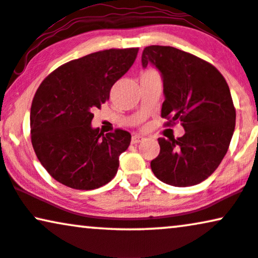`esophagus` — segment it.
I'll use <instances>...</instances> for the list:
<instances>
[{"instance_id": "esophagus-1", "label": "esophagus", "mask_w": 258, "mask_h": 258, "mask_svg": "<svg viewBox=\"0 0 258 258\" xmlns=\"http://www.w3.org/2000/svg\"><path fill=\"white\" fill-rule=\"evenodd\" d=\"M143 139H144V138H143L142 136H139V135H136V136H133V137H132L131 142H132V144H138V143L142 142Z\"/></svg>"}]
</instances>
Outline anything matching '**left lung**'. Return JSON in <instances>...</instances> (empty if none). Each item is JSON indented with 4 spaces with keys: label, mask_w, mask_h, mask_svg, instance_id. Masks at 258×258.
Segmentation results:
<instances>
[{
    "label": "left lung",
    "mask_w": 258,
    "mask_h": 258,
    "mask_svg": "<svg viewBox=\"0 0 258 258\" xmlns=\"http://www.w3.org/2000/svg\"><path fill=\"white\" fill-rule=\"evenodd\" d=\"M148 64L162 75V118L169 120L167 125L181 121L185 131L177 139H158L153 174L175 187L200 183L219 167L233 136L236 109L230 88L213 65L178 48L145 47L143 68Z\"/></svg>",
    "instance_id": "8db88e82"
}]
</instances>
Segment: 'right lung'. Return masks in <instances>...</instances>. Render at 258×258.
<instances>
[{"label": "right lung", "instance_id": "obj_1", "mask_svg": "<svg viewBox=\"0 0 258 258\" xmlns=\"http://www.w3.org/2000/svg\"><path fill=\"white\" fill-rule=\"evenodd\" d=\"M138 47L94 52L58 68L39 86L31 107L35 155L54 180L90 190L113 180L119 156L131 143L123 130L103 135L91 127L93 110L135 63Z\"/></svg>", "mask_w": 258, "mask_h": 258}]
</instances>
